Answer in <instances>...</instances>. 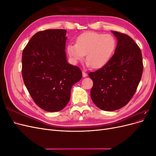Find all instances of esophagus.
Instances as JSON below:
<instances>
[{
	"label": "esophagus",
	"instance_id": "obj_1",
	"mask_svg": "<svg viewBox=\"0 0 156 156\" xmlns=\"http://www.w3.org/2000/svg\"><path fill=\"white\" fill-rule=\"evenodd\" d=\"M87 76V73H86L84 72H83V77H86Z\"/></svg>",
	"mask_w": 156,
	"mask_h": 156
}]
</instances>
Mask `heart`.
Listing matches in <instances>:
<instances>
[{
	"label": "heart",
	"instance_id": "b5f03b06",
	"mask_svg": "<svg viewBox=\"0 0 156 156\" xmlns=\"http://www.w3.org/2000/svg\"><path fill=\"white\" fill-rule=\"evenodd\" d=\"M116 47V41L112 35L87 32L78 36L76 44H68L67 51L73 62L82 60L87 55V66L100 69L111 60Z\"/></svg>",
	"mask_w": 156,
	"mask_h": 156
}]
</instances>
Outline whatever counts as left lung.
Wrapping results in <instances>:
<instances>
[{
	"label": "left lung",
	"instance_id": "obj_1",
	"mask_svg": "<svg viewBox=\"0 0 156 156\" xmlns=\"http://www.w3.org/2000/svg\"><path fill=\"white\" fill-rule=\"evenodd\" d=\"M111 32L117 39L114 55L105 66L88 73L94 83L92 100L105 111L120 109L127 104L136 92L143 70L142 53L134 40L122 33Z\"/></svg>",
	"mask_w": 156,
	"mask_h": 156
}]
</instances>
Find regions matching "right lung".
Here are the masks:
<instances>
[{"instance_id":"add662e5","label":"right lung","mask_w":156,"mask_h":156,"mask_svg":"<svg viewBox=\"0 0 156 156\" xmlns=\"http://www.w3.org/2000/svg\"><path fill=\"white\" fill-rule=\"evenodd\" d=\"M64 29L40 31L33 36L22 55V76L36 104L48 112L68 104L72 87L82 78L81 70L68 62Z\"/></svg>"}]
</instances>
